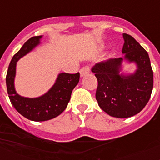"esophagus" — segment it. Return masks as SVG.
<instances>
[{
    "label": "esophagus",
    "instance_id": "34e87169",
    "mask_svg": "<svg viewBox=\"0 0 160 160\" xmlns=\"http://www.w3.org/2000/svg\"><path fill=\"white\" fill-rule=\"evenodd\" d=\"M89 73H90V67L89 66H84L80 70V77H84L86 75H88Z\"/></svg>",
    "mask_w": 160,
    "mask_h": 160
}]
</instances>
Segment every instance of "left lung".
Here are the masks:
<instances>
[{"mask_svg": "<svg viewBox=\"0 0 160 160\" xmlns=\"http://www.w3.org/2000/svg\"><path fill=\"white\" fill-rule=\"evenodd\" d=\"M124 56L95 64L91 71L97 78L95 97L101 109L115 118H129L139 113L151 95L154 75L149 55L139 42L123 34ZM134 62L133 73L122 72V62Z\"/></svg>", "mask_w": 160, "mask_h": 160, "instance_id": "left-lung-1", "label": "left lung"}]
</instances>
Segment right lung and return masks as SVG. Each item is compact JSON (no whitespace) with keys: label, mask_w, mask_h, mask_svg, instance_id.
I'll return each instance as SVG.
<instances>
[{"label":"right lung","mask_w":160,"mask_h":160,"mask_svg":"<svg viewBox=\"0 0 160 160\" xmlns=\"http://www.w3.org/2000/svg\"><path fill=\"white\" fill-rule=\"evenodd\" d=\"M42 37V36H34L24 44L21 50L12 57L6 78L7 93L11 105L26 119L37 122L46 121L60 115L67 107L72 90L80 80L79 72L60 73L52 87L39 97H24L16 92L15 77L17 61L39 46Z\"/></svg>","instance_id":"1"}]
</instances>
